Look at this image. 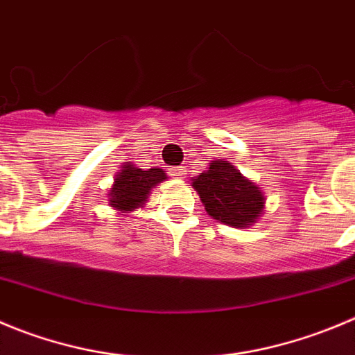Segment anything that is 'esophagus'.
<instances>
[{
	"instance_id": "obj_1",
	"label": "esophagus",
	"mask_w": 355,
	"mask_h": 355,
	"mask_svg": "<svg viewBox=\"0 0 355 355\" xmlns=\"http://www.w3.org/2000/svg\"><path fill=\"white\" fill-rule=\"evenodd\" d=\"M170 173H171V177H175V178H185V168L184 166L171 168Z\"/></svg>"
}]
</instances>
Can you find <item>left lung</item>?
<instances>
[{"label":"left lung","mask_w":355,"mask_h":355,"mask_svg":"<svg viewBox=\"0 0 355 355\" xmlns=\"http://www.w3.org/2000/svg\"><path fill=\"white\" fill-rule=\"evenodd\" d=\"M193 187L210 217L231 227H248L264 210L261 189L230 161H210L207 171L193 178Z\"/></svg>","instance_id":"1"}]
</instances>
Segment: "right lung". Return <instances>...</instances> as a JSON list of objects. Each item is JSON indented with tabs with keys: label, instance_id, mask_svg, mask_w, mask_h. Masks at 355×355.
<instances>
[{
	"label": "right lung",
	"instance_id": "right-lung-1",
	"mask_svg": "<svg viewBox=\"0 0 355 355\" xmlns=\"http://www.w3.org/2000/svg\"><path fill=\"white\" fill-rule=\"evenodd\" d=\"M162 180H166V173L161 168L144 171L131 162H125L115 175L114 185L108 193V203L121 214H131L147 203L150 191Z\"/></svg>",
	"mask_w": 355,
	"mask_h": 355
}]
</instances>
